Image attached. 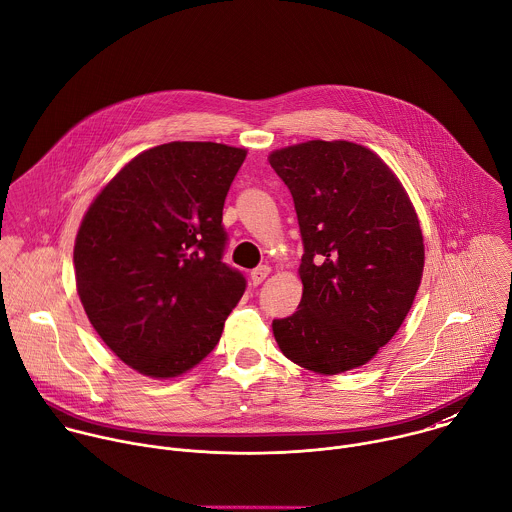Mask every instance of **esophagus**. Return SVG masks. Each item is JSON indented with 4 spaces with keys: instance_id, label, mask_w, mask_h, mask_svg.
I'll use <instances>...</instances> for the list:
<instances>
[{
    "instance_id": "obj_1",
    "label": "esophagus",
    "mask_w": 512,
    "mask_h": 512,
    "mask_svg": "<svg viewBox=\"0 0 512 512\" xmlns=\"http://www.w3.org/2000/svg\"><path fill=\"white\" fill-rule=\"evenodd\" d=\"M269 275H271V267H269V265H261V267H257V269L251 271V281H253L255 285H259V283H263Z\"/></svg>"
}]
</instances>
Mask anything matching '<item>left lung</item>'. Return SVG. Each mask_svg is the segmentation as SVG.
<instances>
[{"mask_svg": "<svg viewBox=\"0 0 512 512\" xmlns=\"http://www.w3.org/2000/svg\"><path fill=\"white\" fill-rule=\"evenodd\" d=\"M287 185L303 257V295L273 321L281 354L321 376L368 364L404 323L424 271L416 209L394 170L350 140H307L269 154Z\"/></svg>", "mask_w": 512, "mask_h": 512, "instance_id": "obj_1", "label": "left lung"}]
</instances>
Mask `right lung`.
<instances>
[{
	"label": "right lung",
	"instance_id": "add662e5",
	"mask_svg": "<svg viewBox=\"0 0 512 512\" xmlns=\"http://www.w3.org/2000/svg\"><path fill=\"white\" fill-rule=\"evenodd\" d=\"M247 156L219 142H168L100 189L74 243L76 289L102 342L154 380L179 378L219 344L245 291L227 267L223 205Z\"/></svg>",
	"mask_w": 512,
	"mask_h": 512
}]
</instances>
